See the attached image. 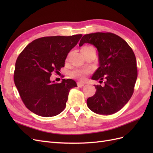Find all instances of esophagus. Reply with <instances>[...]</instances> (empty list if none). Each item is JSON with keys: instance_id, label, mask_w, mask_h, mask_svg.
Instances as JSON below:
<instances>
[{"instance_id": "34e87169", "label": "esophagus", "mask_w": 153, "mask_h": 153, "mask_svg": "<svg viewBox=\"0 0 153 153\" xmlns=\"http://www.w3.org/2000/svg\"><path fill=\"white\" fill-rule=\"evenodd\" d=\"M77 85H78V87H83V86L84 85V83L78 82H77Z\"/></svg>"}]
</instances>
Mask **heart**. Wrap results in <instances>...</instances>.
Masks as SVG:
<instances>
[{"label": "heart", "mask_w": 153, "mask_h": 153, "mask_svg": "<svg viewBox=\"0 0 153 153\" xmlns=\"http://www.w3.org/2000/svg\"><path fill=\"white\" fill-rule=\"evenodd\" d=\"M82 54H85L90 52H96V50L91 46H85L80 50ZM89 71L86 69H74L70 72V76L73 78H76L78 80H84L87 74Z\"/></svg>", "instance_id": "heart-1"}]
</instances>
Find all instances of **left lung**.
<instances>
[{
    "instance_id": "8db88e82",
    "label": "left lung",
    "mask_w": 153,
    "mask_h": 153,
    "mask_svg": "<svg viewBox=\"0 0 153 153\" xmlns=\"http://www.w3.org/2000/svg\"><path fill=\"white\" fill-rule=\"evenodd\" d=\"M84 43L94 45L98 52L99 68L92 80L105 79V85H94L96 93L87 100L92 112L111 115L126 105L133 93L137 78L135 55L121 37L110 32L85 34L79 47Z\"/></svg>"
}]
</instances>
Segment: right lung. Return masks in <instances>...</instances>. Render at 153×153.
<instances>
[{
  "label": "right lung",
  "instance_id": "right-lung-1",
  "mask_svg": "<svg viewBox=\"0 0 153 153\" xmlns=\"http://www.w3.org/2000/svg\"><path fill=\"white\" fill-rule=\"evenodd\" d=\"M82 36L43 37L32 41L19 55L14 81L23 102L32 112L48 117L65 108L69 92L77 87L76 83L69 78L57 84L50 76L64 66L69 51Z\"/></svg>",
  "mask_w": 153,
  "mask_h": 153
}]
</instances>
